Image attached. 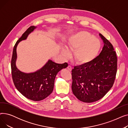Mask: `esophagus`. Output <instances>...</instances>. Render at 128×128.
Returning <instances> with one entry per match:
<instances>
[{"label": "esophagus", "instance_id": "obj_1", "mask_svg": "<svg viewBox=\"0 0 128 128\" xmlns=\"http://www.w3.org/2000/svg\"><path fill=\"white\" fill-rule=\"evenodd\" d=\"M68 70L71 71V70H72V66H70V65H68Z\"/></svg>", "mask_w": 128, "mask_h": 128}]
</instances>
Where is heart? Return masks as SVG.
<instances>
[{"label":"heart","instance_id":"obj_1","mask_svg":"<svg viewBox=\"0 0 128 128\" xmlns=\"http://www.w3.org/2000/svg\"><path fill=\"white\" fill-rule=\"evenodd\" d=\"M66 46L60 48V54L64 58H69V51H73L72 56L77 63L85 65L96 57L101 48V42L90 32L82 30L70 37Z\"/></svg>","mask_w":128,"mask_h":128}]
</instances>
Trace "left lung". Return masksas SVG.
<instances>
[{"label":"left lung","instance_id":"1","mask_svg":"<svg viewBox=\"0 0 128 128\" xmlns=\"http://www.w3.org/2000/svg\"><path fill=\"white\" fill-rule=\"evenodd\" d=\"M104 46L99 56L85 65L75 66L72 70V91L86 103L102 98L113 86L116 78L117 58L112 44L101 34Z\"/></svg>","mask_w":128,"mask_h":128}]
</instances>
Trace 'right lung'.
I'll return each mask as SVG.
<instances>
[{"mask_svg": "<svg viewBox=\"0 0 128 128\" xmlns=\"http://www.w3.org/2000/svg\"><path fill=\"white\" fill-rule=\"evenodd\" d=\"M36 28V26H34L30 27L16 42L13 48L11 66L13 81L16 89L26 98L39 101L52 92L57 74L63 68H66L68 64H58L49 60L42 68L30 73L22 72L17 68V46L20 42L26 39Z\"/></svg>", "mask_w": 128, "mask_h": 128, "instance_id": "right-lung-1", "label": "right lung"}]
</instances>
